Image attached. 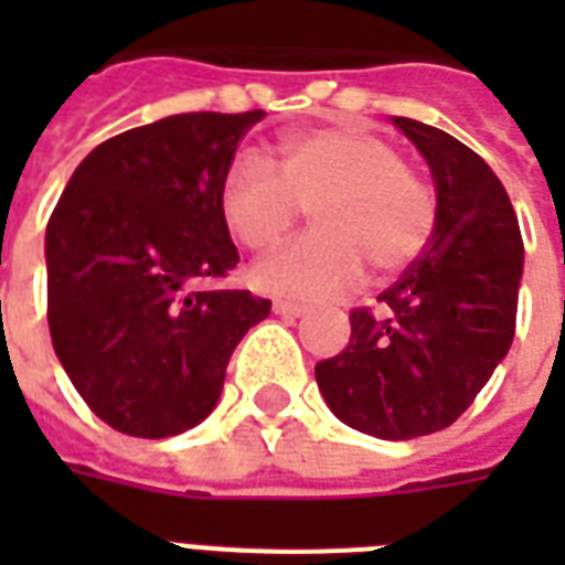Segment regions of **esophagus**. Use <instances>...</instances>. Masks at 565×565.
<instances>
[{
    "instance_id": "obj_1",
    "label": "esophagus",
    "mask_w": 565,
    "mask_h": 565,
    "mask_svg": "<svg viewBox=\"0 0 565 565\" xmlns=\"http://www.w3.org/2000/svg\"><path fill=\"white\" fill-rule=\"evenodd\" d=\"M273 310L278 313V317H301V313L308 310V305H305V301H292V299H275Z\"/></svg>"
}]
</instances>
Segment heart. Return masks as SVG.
<instances>
[{
    "label": "heart",
    "instance_id": "b5f03b06",
    "mask_svg": "<svg viewBox=\"0 0 565 565\" xmlns=\"http://www.w3.org/2000/svg\"><path fill=\"white\" fill-rule=\"evenodd\" d=\"M310 204L317 231L252 269L260 290L337 296L358 287L366 266L402 273L437 225V193L393 146L354 126L290 135L269 167L237 154L220 181V216L248 252L281 246Z\"/></svg>",
    "mask_w": 565,
    "mask_h": 565
}]
</instances>
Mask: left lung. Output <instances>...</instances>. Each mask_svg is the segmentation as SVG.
Segmentation results:
<instances>
[{
  "label": "left lung",
  "instance_id": "1",
  "mask_svg": "<svg viewBox=\"0 0 565 565\" xmlns=\"http://www.w3.org/2000/svg\"><path fill=\"white\" fill-rule=\"evenodd\" d=\"M393 122L428 161L437 225L377 308L352 310L349 345L317 363V384L349 428L413 439L460 419L504 361L525 246L508 190L481 154L416 119Z\"/></svg>",
  "mask_w": 565,
  "mask_h": 565
}]
</instances>
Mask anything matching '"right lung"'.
Listing matches in <instances>:
<instances>
[{
    "mask_svg": "<svg viewBox=\"0 0 565 565\" xmlns=\"http://www.w3.org/2000/svg\"><path fill=\"white\" fill-rule=\"evenodd\" d=\"M260 119L264 110H199L110 137L78 163L49 216L57 361L87 407L128 437L199 425L243 334L269 317L273 301L248 290H195L239 260L220 181Z\"/></svg>",
    "mask_w": 565,
    "mask_h": 565,
    "instance_id": "1",
    "label": "right lung"
}]
</instances>
